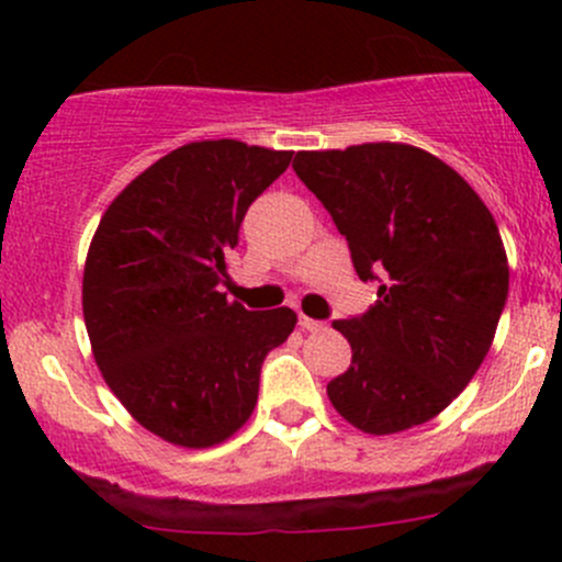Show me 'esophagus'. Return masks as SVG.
Masks as SVG:
<instances>
[{
	"instance_id": "1",
	"label": "esophagus",
	"mask_w": 562,
	"mask_h": 562,
	"mask_svg": "<svg viewBox=\"0 0 562 562\" xmlns=\"http://www.w3.org/2000/svg\"><path fill=\"white\" fill-rule=\"evenodd\" d=\"M299 326H302L304 331H323V328H326V323H321V321H313V317L302 315V317H299Z\"/></svg>"
}]
</instances>
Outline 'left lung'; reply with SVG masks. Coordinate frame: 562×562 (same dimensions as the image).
I'll return each instance as SVG.
<instances>
[{
  "label": "left lung",
  "instance_id": "8db88e82",
  "mask_svg": "<svg viewBox=\"0 0 562 562\" xmlns=\"http://www.w3.org/2000/svg\"><path fill=\"white\" fill-rule=\"evenodd\" d=\"M293 171L348 239L378 302L331 326L353 359L326 386L334 411L367 435L438 416L490 353L508 296V258L479 192L411 144L299 151Z\"/></svg>",
  "mask_w": 562,
  "mask_h": 562
}]
</instances>
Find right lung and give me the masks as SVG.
I'll return each instance as SVG.
<instances>
[{
	"mask_svg": "<svg viewBox=\"0 0 562 562\" xmlns=\"http://www.w3.org/2000/svg\"><path fill=\"white\" fill-rule=\"evenodd\" d=\"M293 151L192 140L135 176L105 209L83 266V323L108 389L151 435L209 449L258 402L288 307L249 313L220 293L249 203Z\"/></svg>",
	"mask_w": 562,
	"mask_h": 562,
	"instance_id": "obj_1",
	"label": "right lung"
}]
</instances>
